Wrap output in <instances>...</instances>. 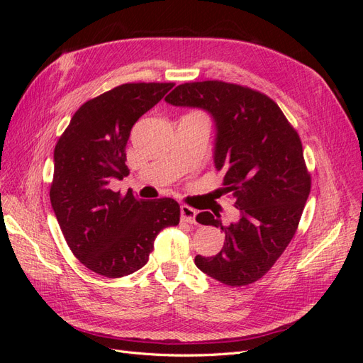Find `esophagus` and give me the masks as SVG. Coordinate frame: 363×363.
<instances>
[{"label": "esophagus", "instance_id": "34e87169", "mask_svg": "<svg viewBox=\"0 0 363 363\" xmlns=\"http://www.w3.org/2000/svg\"><path fill=\"white\" fill-rule=\"evenodd\" d=\"M180 216H182V221H183V223L194 224V223H195L196 212H195V208L183 204V206L180 207Z\"/></svg>", "mask_w": 363, "mask_h": 363}]
</instances>
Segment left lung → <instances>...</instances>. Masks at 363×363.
Here are the masks:
<instances>
[{
    "mask_svg": "<svg viewBox=\"0 0 363 363\" xmlns=\"http://www.w3.org/2000/svg\"><path fill=\"white\" fill-rule=\"evenodd\" d=\"M164 101L213 118L215 168L240 213L228 227L211 212L196 215L200 224L221 228L225 242L216 256H196L195 265L228 286L255 283L289 245L311 192L300 136L269 96L245 86L184 83Z\"/></svg>",
    "mask_w": 363,
    "mask_h": 363,
    "instance_id": "1",
    "label": "left lung"
}]
</instances>
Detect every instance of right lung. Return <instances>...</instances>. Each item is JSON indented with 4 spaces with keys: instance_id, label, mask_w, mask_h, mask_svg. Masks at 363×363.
I'll return each mask as SVG.
<instances>
[{
    "instance_id": "1",
    "label": "right lung",
    "mask_w": 363,
    "mask_h": 363,
    "mask_svg": "<svg viewBox=\"0 0 363 363\" xmlns=\"http://www.w3.org/2000/svg\"><path fill=\"white\" fill-rule=\"evenodd\" d=\"M172 86L125 83L92 98L74 113L54 148L52 211L74 256L100 276L118 279L140 269L160 230L180 221L172 199L145 201L108 188L128 175L131 127Z\"/></svg>"
}]
</instances>
